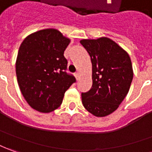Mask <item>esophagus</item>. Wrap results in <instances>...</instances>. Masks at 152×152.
I'll return each mask as SVG.
<instances>
[{
  "instance_id": "esophagus-1",
  "label": "esophagus",
  "mask_w": 152,
  "mask_h": 152,
  "mask_svg": "<svg viewBox=\"0 0 152 152\" xmlns=\"http://www.w3.org/2000/svg\"><path fill=\"white\" fill-rule=\"evenodd\" d=\"M75 76H76V80H79V79H80V73H79V72L75 73Z\"/></svg>"
}]
</instances>
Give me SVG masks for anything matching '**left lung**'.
<instances>
[{
  "label": "left lung",
  "mask_w": 152,
  "mask_h": 152,
  "mask_svg": "<svg viewBox=\"0 0 152 152\" xmlns=\"http://www.w3.org/2000/svg\"><path fill=\"white\" fill-rule=\"evenodd\" d=\"M92 64V86L81 93L84 107L96 116L115 111L127 95L133 79L128 53L107 37L81 40Z\"/></svg>",
  "instance_id": "8db88e82"
}]
</instances>
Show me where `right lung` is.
Returning a JSON list of instances; mask_svg holds the SVG:
<instances>
[{"instance_id": "obj_1", "label": "right lung", "mask_w": 152, "mask_h": 152, "mask_svg": "<svg viewBox=\"0 0 152 152\" xmlns=\"http://www.w3.org/2000/svg\"><path fill=\"white\" fill-rule=\"evenodd\" d=\"M70 40L56 29L32 33L20 46L15 73L20 90L33 109L48 113L62 103L66 90L76 82L68 74L64 51Z\"/></svg>"}]
</instances>
